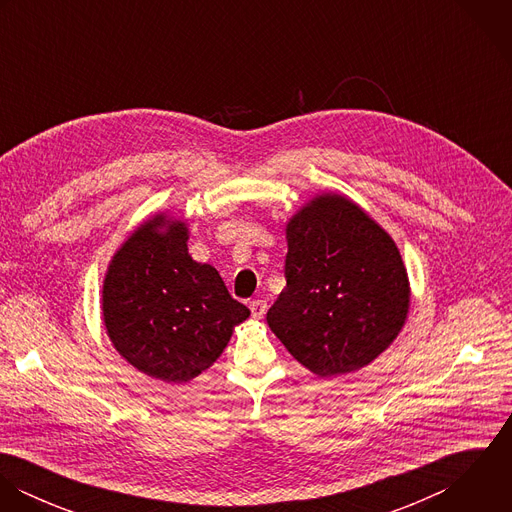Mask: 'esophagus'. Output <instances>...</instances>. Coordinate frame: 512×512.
I'll list each match as a JSON object with an SVG mask.
<instances>
[{
  "label": "esophagus",
  "instance_id": "obj_1",
  "mask_svg": "<svg viewBox=\"0 0 512 512\" xmlns=\"http://www.w3.org/2000/svg\"><path fill=\"white\" fill-rule=\"evenodd\" d=\"M250 311L254 317H264L268 311V303L264 299H252L250 301Z\"/></svg>",
  "mask_w": 512,
  "mask_h": 512
}]
</instances>
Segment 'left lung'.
<instances>
[{"mask_svg":"<svg viewBox=\"0 0 512 512\" xmlns=\"http://www.w3.org/2000/svg\"><path fill=\"white\" fill-rule=\"evenodd\" d=\"M286 234L288 286L266 315L270 329L319 376L372 363L400 333L410 305L394 240L339 195L313 199Z\"/></svg>","mask_w":512,"mask_h":512,"instance_id":"8db88e82","label":"left lung"}]
</instances>
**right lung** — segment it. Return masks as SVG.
I'll return each instance as SVG.
<instances>
[{
  "label": "right lung",
  "instance_id": "obj_1",
  "mask_svg": "<svg viewBox=\"0 0 512 512\" xmlns=\"http://www.w3.org/2000/svg\"><path fill=\"white\" fill-rule=\"evenodd\" d=\"M108 337L151 378L187 382L207 370L250 309L187 252V226L144 222L114 256L102 292Z\"/></svg>",
  "mask_w": 512,
  "mask_h": 512
}]
</instances>
